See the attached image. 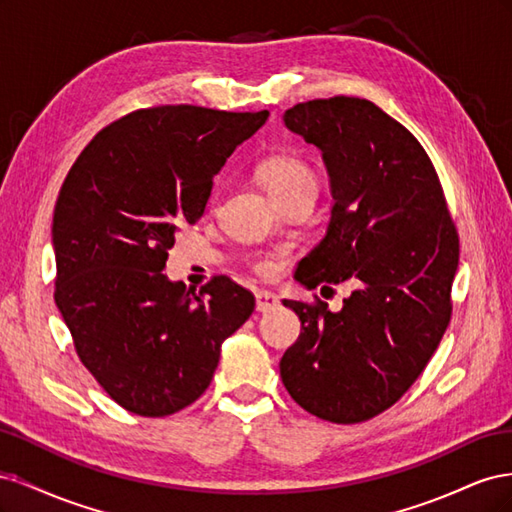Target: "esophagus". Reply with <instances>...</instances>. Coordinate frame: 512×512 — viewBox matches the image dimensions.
Wrapping results in <instances>:
<instances>
[{
    "instance_id": "34e87169",
    "label": "esophagus",
    "mask_w": 512,
    "mask_h": 512,
    "mask_svg": "<svg viewBox=\"0 0 512 512\" xmlns=\"http://www.w3.org/2000/svg\"><path fill=\"white\" fill-rule=\"evenodd\" d=\"M277 305H280V299H277L273 292H269V290H258L256 292V309H258V312H262V314L273 312Z\"/></svg>"
}]
</instances>
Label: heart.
<instances>
[{"mask_svg": "<svg viewBox=\"0 0 512 512\" xmlns=\"http://www.w3.org/2000/svg\"><path fill=\"white\" fill-rule=\"evenodd\" d=\"M258 177L275 200L301 190L316 192L318 185L314 168L303 158L294 156V153H273V156H267L258 164ZM213 205H218V196H213ZM250 269L256 275L271 277L280 271V262L273 256H260L250 260Z\"/></svg>", "mask_w": 512, "mask_h": 512, "instance_id": "1", "label": "heart"}]
</instances>
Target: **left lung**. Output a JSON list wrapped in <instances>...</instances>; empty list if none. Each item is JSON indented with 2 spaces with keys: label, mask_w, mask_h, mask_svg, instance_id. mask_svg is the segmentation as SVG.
Masks as SVG:
<instances>
[{
  "label": "left lung",
  "mask_w": 512,
  "mask_h": 512,
  "mask_svg": "<svg viewBox=\"0 0 512 512\" xmlns=\"http://www.w3.org/2000/svg\"><path fill=\"white\" fill-rule=\"evenodd\" d=\"M286 128L322 151L333 192L327 237L299 262L307 288L350 280L342 312L284 301L301 335L282 356L290 397L322 421L363 423L423 374L451 322L459 235L427 151L363 98L294 104Z\"/></svg>",
  "instance_id": "1"
}]
</instances>
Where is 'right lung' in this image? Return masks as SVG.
I'll list each match as a JSON object with an SVG mask.
<instances>
[{
  "mask_svg": "<svg viewBox=\"0 0 512 512\" xmlns=\"http://www.w3.org/2000/svg\"><path fill=\"white\" fill-rule=\"evenodd\" d=\"M267 117L138 108L91 138L61 185L55 303L81 363L132 414L156 418L194 404L222 342L254 312V294L226 275L194 294L162 269L177 228L203 218L215 173Z\"/></svg>",
  "mask_w": 512,
  "mask_h": 512,
  "instance_id": "add662e5",
  "label": "right lung"
}]
</instances>
